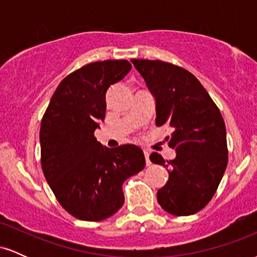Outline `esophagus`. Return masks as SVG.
Listing matches in <instances>:
<instances>
[{"mask_svg": "<svg viewBox=\"0 0 257 257\" xmlns=\"http://www.w3.org/2000/svg\"><path fill=\"white\" fill-rule=\"evenodd\" d=\"M144 155H145L146 166H151V161H150V152L147 150H144Z\"/></svg>", "mask_w": 257, "mask_h": 257, "instance_id": "obj_1", "label": "esophagus"}]
</instances>
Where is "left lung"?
<instances>
[{"instance_id": "1", "label": "left lung", "mask_w": 257, "mask_h": 257, "mask_svg": "<svg viewBox=\"0 0 257 257\" xmlns=\"http://www.w3.org/2000/svg\"><path fill=\"white\" fill-rule=\"evenodd\" d=\"M156 101V125L173 133L168 145L176 156L166 163L157 152L152 163L168 168L167 184L157 191L169 214L187 216L202 210L216 192L227 167L226 126L213 99L191 72L161 60L132 59Z\"/></svg>"}]
</instances>
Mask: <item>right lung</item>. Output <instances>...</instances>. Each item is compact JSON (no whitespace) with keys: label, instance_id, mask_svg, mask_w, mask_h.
<instances>
[{"label":"right lung","instance_id":"1","mask_svg":"<svg viewBox=\"0 0 257 257\" xmlns=\"http://www.w3.org/2000/svg\"><path fill=\"white\" fill-rule=\"evenodd\" d=\"M131 69L126 60H105L76 70L58 85L42 118L44 178L61 206L79 220L101 221L118 211L123 182L145 167L140 147L108 149L94 137L105 119L108 88Z\"/></svg>","mask_w":257,"mask_h":257}]
</instances>
